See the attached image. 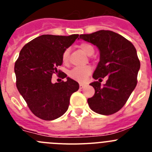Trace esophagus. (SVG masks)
Wrapping results in <instances>:
<instances>
[{
    "mask_svg": "<svg viewBox=\"0 0 152 152\" xmlns=\"http://www.w3.org/2000/svg\"><path fill=\"white\" fill-rule=\"evenodd\" d=\"M79 87H80V89H83V87H85V84H84V83H80V84H79Z\"/></svg>",
    "mask_w": 152,
    "mask_h": 152,
    "instance_id": "obj_1",
    "label": "esophagus"
}]
</instances>
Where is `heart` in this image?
Masks as SVG:
<instances>
[{"label":"heart","instance_id":"obj_1","mask_svg":"<svg viewBox=\"0 0 152 152\" xmlns=\"http://www.w3.org/2000/svg\"><path fill=\"white\" fill-rule=\"evenodd\" d=\"M80 48L87 55L92 56L94 53V48L91 44L88 43H81L80 44ZM69 54H70V49L66 48L62 53V61L64 63H68L69 61ZM92 72V68L89 65L84 66H76L72 69L69 72V76L71 78L77 80L79 82H83L87 79L90 73Z\"/></svg>","mask_w":152,"mask_h":152}]
</instances>
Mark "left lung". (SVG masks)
<instances>
[{
    "mask_svg": "<svg viewBox=\"0 0 152 152\" xmlns=\"http://www.w3.org/2000/svg\"><path fill=\"white\" fill-rule=\"evenodd\" d=\"M80 38L96 45L99 50L100 60L93 75L95 80L108 77L106 83H90L95 94L87 99L90 108L96 113L109 115L123 108L137 84L140 62L136 50L130 41L121 34L100 30Z\"/></svg>",
    "mask_w": 152,
    "mask_h": 152,
    "instance_id": "left-lung-1",
    "label": "left lung"
}]
</instances>
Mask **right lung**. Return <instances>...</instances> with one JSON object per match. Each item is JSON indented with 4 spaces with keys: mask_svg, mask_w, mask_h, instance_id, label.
<instances>
[{
    "mask_svg": "<svg viewBox=\"0 0 152 152\" xmlns=\"http://www.w3.org/2000/svg\"><path fill=\"white\" fill-rule=\"evenodd\" d=\"M78 36L43 34L21 50L14 66L16 87L37 118L53 121L62 116L69 108L72 94L78 90V83L70 77L66 81L51 82L53 75L67 77L58 67L62 64L63 51Z\"/></svg>",
    "mask_w": 152,
    "mask_h": 152,
    "instance_id": "obj_1",
    "label": "right lung"
}]
</instances>
